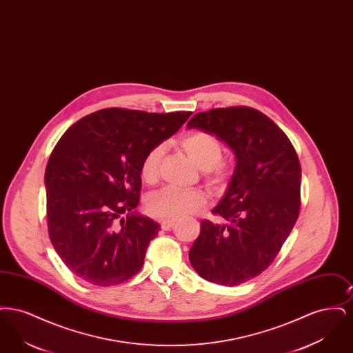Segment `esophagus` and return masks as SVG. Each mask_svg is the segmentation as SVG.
Listing matches in <instances>:
<instances>
[{
	"mask_svg": "<svg viewBox=\"0 0 353 353\" xmlns=\"http://www.w3.org/2000/svg\"><path fill=\"white\" fill-rule=\"evenodd\" d=\"M174 223H176L174 219H164V221H161V229L163 230H170L174 226Z\"/></svg>",
	"mask_w": 353,
	"mask_h": 353,
	"instance_id": "esophagus-1",
	"label": "esophagus"
}]
</instances>
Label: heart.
Masks as SVG:
<instances>
[{
  "label": "heart",
  "mask_w": 353,
  "mask_h": 353,
  "mask_svg": "<svg viewBox=\"0 0 353 353\" xmlns=\"http://www.w3.org/2000/svg\"><path fill=\"white\" fill-rule=\"evenodd\" d=\"M183 151L194 161L210 185H222L230 174L229 163L221 159L222 145L213 134L193 131L185 134L180 141ZM164 157V147L156 145L144 154L140 163V176L147 184H154L160 176V167ZM206 203V197L200 190H177L165 188L152 193L147 200V209L157 219H184L200 212Z\"/></svg>",
  "instance_id": "b5f03b06"
}]
</instances>
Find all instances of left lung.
Masks as SVG:
<instances>
[{
    "mask_svg": "<svg viewBox=\"0 0 353 353\" xmlns=\"http://www.w3.org/2000/svg\"><path fill=\"white\" fill-rule=\"evenodd\" d=\"M186 127L216 136L235 159L228 190L212 210L228 223L201 221L190 265L209 282L241 285L269 268L298 219V154L271 119L249 107L199 112Z\"/></svg>",
    "mask_w": 353,
    "mask_h": 353,
    "instance_id": "obj_1",
    "label": "left lung"
}]
</instances>
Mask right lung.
<instances>
[{
	"label": "right lung",
	"mask_w": 353,
	"mask_h": 353,
	"mask_svg": "<svg viewBox=\"0 0 353 353\" xmlns=\"http://www.w3.org/2000/svg\"><path fill=\"white\" fill-rule=\"evenodd\" d=\"M192 112L105 108L72 124L45 172L51 243L84 282L131 279L160 225L136 210L144 154L176 134Z\"/></svg>",
	"instance_id": "right-lung-1"
}]
</instances>
